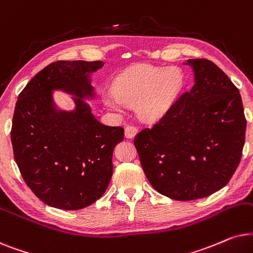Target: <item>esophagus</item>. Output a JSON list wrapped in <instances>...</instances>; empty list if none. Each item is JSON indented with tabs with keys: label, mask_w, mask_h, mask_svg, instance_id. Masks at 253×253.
I'll return each mask as SVG.
<instances>
[{
	"label": "esophagus",
	"mask_w": 253,
	"mask_h": 253,
	"mask_svg": "<svg viewBox=\"0 0 253 253\" xmlns=\"http://www.w3.org/2000/svg\"><path fill=\"white\" fill-rule=\"evenodd\" d=\"M137 130H139L137 129V127L129 125V126H127L126 128H125V136H126L127 139H132V137L136 135Z\"/></svg>",
	"instance_id": "34e87169"
}]
</instances>
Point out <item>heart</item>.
<instances>
[{"label":"heart","instance_id":"heart-1","mask_svg":"<svg viewBox=\"0 0 253 253\" xmlns=\"http://www.w3.org/2000/svg\"><path fill=\"white\" fill-rule=\"evenodd\" d=\"M181 84L183 75L176 67L162 69L148 65L136 66L118 77L114 92H106L104 102L116 110H123L125 105H135L141 119L154 121L166 114Z\"/></svg>","mask_w":253,"mask_h":253}]
</instances>
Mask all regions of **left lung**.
Wrapping results in <instances>:
<instances>
[{
    "mask_svg": "<svg viewBox=\"0 0 253 253\" xmlns=\"http://www.w3.org/2000/svg\"><path fill=\"white\" fill-rule=\"evenodd\" d=\"M194 85L151 128L136 134L141 166L155 190L187 201L215 193L242 157L245 120L240 91L207 59H191Z\"/></svg>",
    "mask_w": 253,
    "mask_h": 253,
    "instance_id": "obj_1",
    "label": "left lung"
}]
</instances>
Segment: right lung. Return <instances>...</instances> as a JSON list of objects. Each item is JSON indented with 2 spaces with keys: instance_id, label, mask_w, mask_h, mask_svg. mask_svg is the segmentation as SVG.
<instances>
[{
  "instance_id": "obj_1",
  "label": "right lung",
  "mask_w": 253,
  "mask_h": 253,
  "mask_svg": "<svg viewBox=\"0 0 253 253\" xmlns=\"http://www.w3.org/2000/svg\"><path fill=\"white\" fill-rule=\"evenodd\" d=\"M102 61H56L37 74L19 93L12 118L13 156L23 179L42 203L77 211L99 199L113 172V149L123 127L100 124L84 98H93L90 74ZM76 96V110L55 107L51 92Z\"/></svg>"
}]
</instances>
